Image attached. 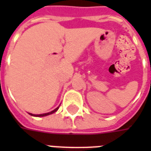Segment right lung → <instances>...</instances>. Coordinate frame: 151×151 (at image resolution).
I'll return each instance as SVG.
<instances>
[{
	"mask_svg": "<svg viewBox=\"0 0 151 151\" xmlns=\"http://www.w3.org/2000/svg\"><path fill=\"white\" fill-rule=\"evenodd\" d=\"M59 107H57L55 109H54L53 111H51V112H49V113H42V114H33V113H29V115H31V116H48V115H50V114H52V113H55L56 111L59 109Z\"/></svg>",
	"mask_w": 151,
	"mask_h": 151,
	"instance_id": "add662e5",
	"label": "right lung"
}]
</instances>
